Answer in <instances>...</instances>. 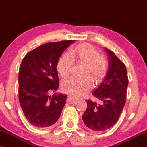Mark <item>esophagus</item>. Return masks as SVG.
<instances>
[{"label":"esophagus","mask_w":147,"mask_h":147,"mask_svg":"<svg viewBox=\"0 0 147 147\" xmlns=\"http://www.w3.org/2000/svg\"><path fill=\"white\" fill-rule=\"evenodd\" d=\"M78 99H79L78 98L73 97V96H69L68 98V102H77Z\"/></svg>","instance_id":"esophagus-1"}]
</instances>
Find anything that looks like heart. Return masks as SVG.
Masks as SVG:
<instances>
[{"label":"heart","instance_id":"heart-1","mask_svg":"<svg viewBox=\"0 0 147 147\" xmlns=\"http://www.w3.org/2000/svg\"><path fill=\"white\" fill-rule=\"evenodd\" d=\"M64 53L59 59L57 68L62 77H67L71 72L74 62L84 64L82 77H71L64 81L62 89L69 95L79 96L90 90L92 86V80L95 83L101 82L105 77L107 70L106 58L89 43L77 45L71 52Z\"/></svg>","mask_w":147,"mask_h":147}]
</instances>
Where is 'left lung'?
Segmentation results:
<instances>
[{"instance_id": "1", "label": "left lung", "mask_w": 147, "mask_h": 147, "mask_svg": "<svg viewBox=\"0 0 147 147\" xmlns=\"http://www.w3.org/2000/svg\"><path fill=\"white\" fill-rule=\"evenodd\" d=\"M105 50L109 56V69L103 82L92 92L99 103L86 100L87 109L82 115L85 125L95 131L109 129L117 122L125 105L129 82L124 63L113 52Z\"/></svg>"}]
</instances>
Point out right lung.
Wrapping results in <instances>:
<instances>
[{
    "instance_id": "add662e5",
    "label": "right lung",
    "mask_w": 147,
    "mask_h": 147,
    "mask_svg": "<svg viewBox=\"0 0 147 147\" xmlns=\"http://www.w3.org/2000/svg\"><path fill=\"white\" fill-rule=\"evenodd\" d=\"M74 40L52 42L34 49L23 58L18 73V99L30 124L37 128L53 125L59 118L67 95L58 90L57 65L62 52Z\"/></svg>"
}]
</instances>
